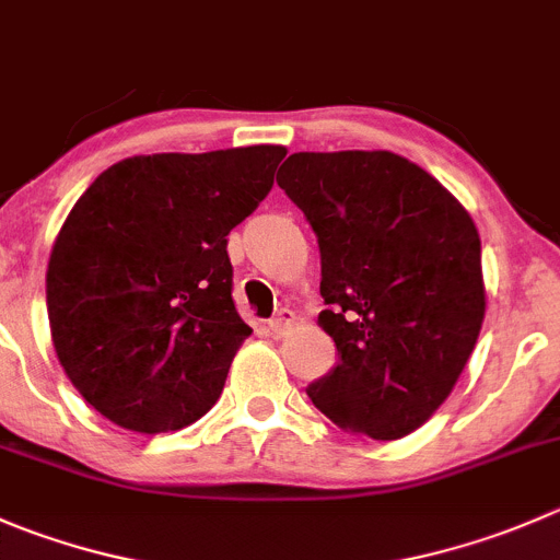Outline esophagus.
Masks as SVG:
<instances>
[{"label":"esophagus","instance_id":"obj_1","mask_svg":"<svg viewBox=\"0 0 560 560\" xmlns=\"http://www.w3.org/2000/svg\"><path fill=\"white\" fill-rule=\"evenodd\" d=\"M292 328H295V312H290V308H281V312L268 323V330L273 336H287Z\"/></svg>","mask_w":560,"mask_h":560}]
</instances>
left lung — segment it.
Returning <instances> with one entry per match:
<instances>
[{"mask_svg":"<svg viewBox=\"0 0 560 560\" xmlns=\"http://www.w3.org/2000/svg\"><path fill=\"white\" fill-rule=\"evenodd\" d=\"M276 177L317 232L336 341L306 388L350 435L396 441L457 385L487 312L474 219L430 172L388 150L292 153Z\"/></svg>","mask_w":560,"mask_h":560,"instance_id":"8db88e82","label":"left lung"}]
</instances>
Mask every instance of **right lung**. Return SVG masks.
Returning <instances> with one entry per match:
<instances>
[{
    "label": "right lung",
    "instance_id": "right-lung-1",
    "mask_svg": "<svg viewBox=\"0 0 560 560\" xmlns=\"http://www.w3.org/2000/svg\"><path fill=\"white\" fill-rule=\"evenodd\" d=\"M281 144L117 161L65 219L46 270L51 341L73 388L142 435L194 424L252 328L226 235L254 213Z\"/></svg>",
    "mask_w": 560,
    "mask_h": 560
}]
</instances>
